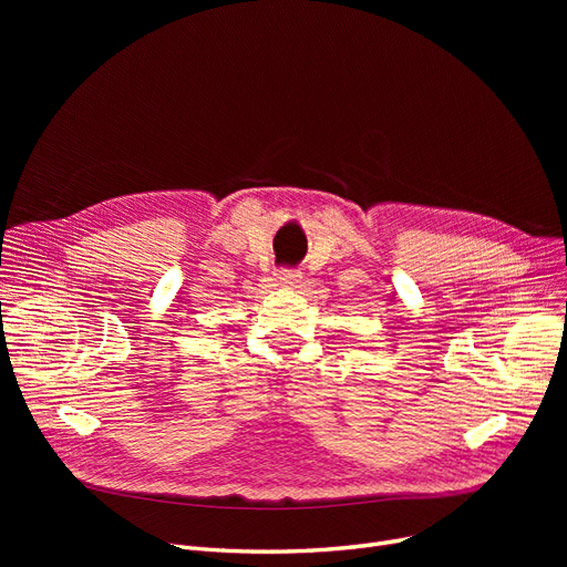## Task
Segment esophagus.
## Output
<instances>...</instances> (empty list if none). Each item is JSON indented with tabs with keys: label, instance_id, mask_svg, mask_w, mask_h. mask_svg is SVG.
<instances>
[{
	"label": "esophagus",
	"instance_id": "esophagus-1",
	"mask_svg": "<svg viewBox=\"0 0 567 567\" xmlns=\"http://www.w3.org/2000/svg\"><path fill=\"white\" fill-rule=\"evenodd\" d=\"M278 278H280V282H285V285H291V287H296L301 282V271L299 268H291V266H285V268H280L278 271Z\"/></svg>",
	"mask_w": 567,
	"mask_h": 567
}]
</instances>
